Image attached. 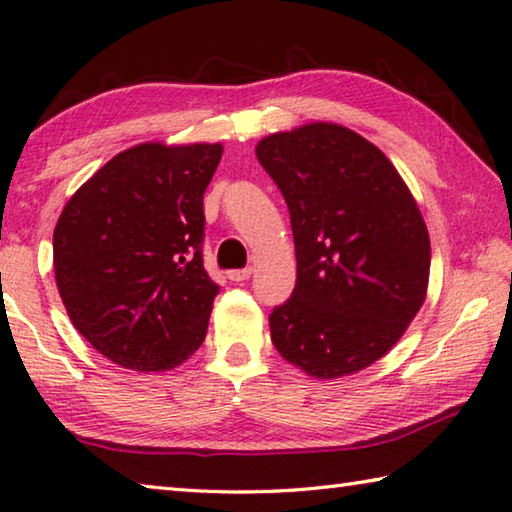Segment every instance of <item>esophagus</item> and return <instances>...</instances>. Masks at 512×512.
<instances>
[{"label": "esophagus", "instance_id": "34e87169", "mask_svg": "<svg viewBox=\"0 0 512 512\" xmlns=\"http://www.w3.org/2000/svg\"><path fill=\"white\" fill-rule=\"evenodd\" d=\"M250 275H253V269H237V271H227V278H230L232 282H243V280H248Z\"/></svg>", "mask_w": 512, "mask_h": 512}]
</instances>
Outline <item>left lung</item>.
<instances>
[{
	"label": "left lung",
	"mask_w": 512,
	"mask_h": 512,
	"mask_svg": "<svg viewBox=\"0 0 512 512\" xmlns=\"http://www.w3.org/2000/svg\"><path fill=\"white\" fill-rule=\"evenodd\" d=\"M287 200L296 287L269 316L289 364L316 380L353 376L389 353L426 300L431 239L417 200L376 145L337 123L257 143Z\"/></svg>",
	"instance_id": "obj_1"
}]
</instances>
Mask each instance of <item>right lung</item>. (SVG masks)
I'll return each instance as SVG.
<instances>
[{"label":"right lung","mask_w":512,"mask_h":512,"mask_svg":"<svg viewBox=\"0 0 512 512\" xmlns=\"http://www.w3.org/2000/svg\"><path fill=\"white\" fill-rule=\"evenodd\" d=\"M221 157V143H139L56 221L54 278L72 326L120 367L175 369L205 342L218 285L202 266V196Z\"/></svg>","instance_id":"add662e5"}]
</instances>
